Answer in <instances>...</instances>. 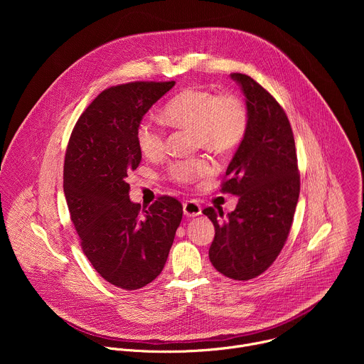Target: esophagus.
Segmentation results:
<instances>
[{"label": "esophagus", "mask_w": 364, "mask_h": 364, "mask_svg": "<svg viewBox=\"0 0 364 364\" xmlns=\"http://www.w3.org/2000/svg\"><path fill=\"white\" fill-rule=\"evenodd\" d=\"M183 212L187 218H196L201 215V205L196 200H187L183 204Z\"/></svg>", "instance_id": "1"}]
</instances>
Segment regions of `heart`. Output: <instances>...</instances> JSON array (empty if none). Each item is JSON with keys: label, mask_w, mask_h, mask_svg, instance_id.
<instances>
[{"label": "heart", "mask_w": 364, "mask_h": 364, "mask_svg": "<svg viewBox=\"0 0 364 364\" xmlns=\"http://www.w3.org/2000/svg\"><path fill=\"white\" fill-rule=\"evenodd\" d=\"M163 118L177 128H191L198 146L216 152L235 149L245 138L249 112L245 102L233 93L210 89H187L166 103ZM139 151L154 159L166 148L164 128L155 121L142 119L135 131ZM212 171V164L203 157L180 160L171 164L170 176L177 183H194Z\"/></svg>", "instance_id": "1"}]
</instances>
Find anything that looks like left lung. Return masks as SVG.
<instances>
[{"mask_svg":"<svg viewBox=\"0 0 364 364\" xmlns=\"http://www.w3.org/2000/svg\"><path fill=\"white\" fill-rule=\"evenodd\" d=\"M249 112L247 132L226 170L223 193L239 197L228 213L207 207L215 225L212 265L225 277L247 281L265 272L282 250L299 197L294 134L275 97L250 76L232 73Z\"/></svg>","mask_w":364,"mask_h":364,"instance_id":"8db88e82","label":"left lung"}]
</instances>
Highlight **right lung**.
<instances>
[{
    "label": "right lung",
    "mask_w": 364,
    "mask_h": 364,
    "mask_svg": "<svg viewBox=\"0 0 364 364\" xmlns=\"http://www.w3.org/2000/svg\"><path fill=\"white\" fill-rule=\"evenodd\" d=\"M174 85L105 89L77 119L66 149L63 190L82 250L103 279L128 291L161 274L183 218L181 203L170 196L141 209L127 183L142 157L136 127Z\"/></svg>",
    "instance_id": "1"
}]
</instances>
